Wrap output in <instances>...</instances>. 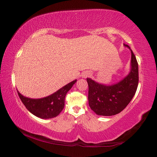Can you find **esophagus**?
<instances>
[{
  "label": "esophagus",
  "mask_w": 157,
  "mask_h": 157,
  "mask_svg": "<svg viewBox=\"0 0 157 157\" xmlns=\"http://www.w3.org/2000/svg\"><path fill=\"white\" fill-rule=\"evenodd\" d=\"M89 75H90L89 73H84L82 76H83V77H89Z\"/></svg>",
  "instance_id": "1"
}]
</instances>
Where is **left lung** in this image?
I'll use <instances>...</instances> for the list:
<instances>
[{"mask_svg":"<svg viewBox=\"0 0 157 157\" xmlns=\"http://www.w3.org/2000/svg\"><path fill=\"white\" fill-rule=\"evenodd\" d=\"M131 50V70L127 76L120 82L106 86L87 78L89 85V104L97 115L113 116L120 113L134 97L139 82L138 63L134 54Z\"/></svg>","mask_w":157,"mask_h":157,"instance_id":"obj_1","label":"left lung"}]
</instances>
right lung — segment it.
Returning <instances> with one entry per match:
<instances>
[{"label":"right lung","instance_id":"add662e5","mask_svg":"<svg viewBox=\"0 0 157 157\" xmlns=\"http://www.w3.org/2000/svg\"><path fill=\"white\" fill-rule=\"evenodd\" d=\"M77 80L69 82L49 96L40 99H32L23 96L17 91L20 99L32 114L41 119H51L60 114L65 105L66 94Z\"/></svg>","mask_w":157,"mask_h":157}]
</instances>
